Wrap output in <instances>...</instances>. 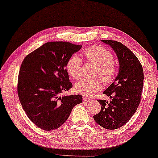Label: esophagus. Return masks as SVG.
I'll return each mask as SVG.
<instances>
[{"mask_svg":"<svg viewBox=\"0 0 158 158\" xmlns=\"http://www.w3.org/2000/svg\"><path fill=\"white\" fill-rule=\"evenodd\" d=\"M83 100L85 102H91L92 99L89 98H86V97H83Z\"/></svg>","mask_w":158,"mask_h":158,"instance_id":"1","label":"esophagus"}]
</instances>
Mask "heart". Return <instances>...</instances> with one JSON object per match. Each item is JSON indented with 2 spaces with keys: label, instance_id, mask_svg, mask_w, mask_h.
<instances>
[{
  "label": "heart",
  "instance_id": "heart-1",
  "mask_svg": "<svg viewBox=\"0 0 158 158\" xmlns=\"http://www.w3.org/2000/svg\"><path fill=\"white\" fill-rule=\"evenodd\" d=\"M83 53L89 62L97 65L94 76L99 78L82 79L76 82L74 89L77 93L86 97H91L102 88L101 79L104 84H110L113 82L117 73V67L114 62V54L107 48L94 46L85 48ZM66 69L74 79L81 78L82 61L81 58L77 55L71 56L67 61Z\"/></svg>",
  "mask_w": 158,
  "mask_h": 158
}]
</instances>
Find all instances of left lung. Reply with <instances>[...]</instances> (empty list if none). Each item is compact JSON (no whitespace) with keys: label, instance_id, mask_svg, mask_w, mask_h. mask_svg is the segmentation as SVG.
Listing matches in <instances>:
<instances>
[{"label":"left lung","instance_id":"8db88e82","mask_svg":"<svg viewBox=\"0 0 158 158\" xmlns=\"http://www.w3.org/2000/svg\"><path fill=\"white\" fill-rule=\"evenodd\" d=\"M110 45L119 60V72L114 82L104 92L112 100L98 99L101 110L93 116L106 129L114 130L126 124L139 105L143 85V70L135 55L121 42L102 40Z\"/></svg>","mask_w":158,"mask_h":158}]
</instances>
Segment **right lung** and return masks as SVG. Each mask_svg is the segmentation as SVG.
Listing matches in <instances>:
<instances>
[{
  "mask_svg": "<svg viewBox=\"0 0 158 158\" xmlns=\"http://www.w3.org/2000/svg\"><path fill=\"white\" fill-rule=\"evenodd\" d=\"M68 42H49L26 56L19 71L18 94L28 118L41 129H57L82 101L81 94L61 96L73 87L65 69L81 48Z\"/></svg>",
  "mask_w": 158,
  "mask_h": 158,
  "instance_id": "1",
  "label": "right lung"
}]
</instances>
